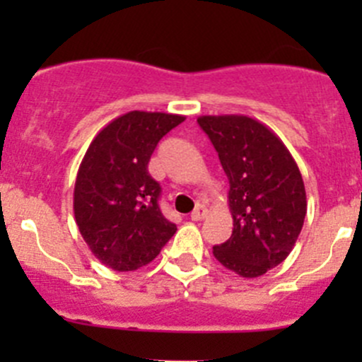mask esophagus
Here are the masks:
<instances>
[{"mask_svg":"<svg viewBox=\"0 0 362 362\" xmlns=\"http://www.w3.org/2000/svg\"><path fill=\"white\" fill-rule=\"evenodd\" d=\"M206 215H208V210L204 206H202V204H199V206H196V210L191 214V218H192V221H203Z\"/></svg>","mask_w":362,"mask_h":362,"instance_id":"34e87169","label":"esophagus"}]
</instances>
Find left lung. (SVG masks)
Returning a JSON list of instances; mask_svg holds the SVG:
<instances>
[{
    "label": "left lung",
    "instance_id": "obj_1",
    "mask_svg": "<svg viewBox=\"0 0 362 362\" xmlns=\"http://www.w3.org/2000/svg\"><path fill=\"white\" fill-rule=\"evenodd\" d=\"M229 180L233 235L214 247L222 266L245 279L264 275L294 249L306 215L301 171L284 141L247 115L198 119Z\"/></svg>",
    "mask_w": 362,
    "mask_h": 362
}]
</instances>
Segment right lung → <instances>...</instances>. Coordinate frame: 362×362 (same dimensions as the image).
Listing matches in <instances>:
<instances>
[{
  "label": "right lung",
  "mask_w": 362,
  "mask_h": 362,
  "mask_svg": "<svg viewBox=\"0 0 362 362\" xmlns=\"http://www.w3.org/2000/svg\"><path fill=\"white\" fill-rule=\"evenodd\" d=\"M184 120L175 113H124L96 134L80 163L76 226L90 252L115 272L148 264L177 231L160 214V185L147 168L160 138Z\"/></svg>",
  "instance_id": "obj_1"
}]
</instances>
